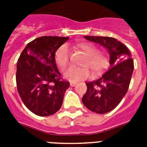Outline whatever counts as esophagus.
I'll return each instance as SVG.
<instances>
[{
  "label": "esophagus",
  "mask_w": 147,
  "mask_h": 147,
  "mask_svg": "<svg viewBox=\"0 0 147 147\" xmlns=\"http://www.w3.org/2000/svg\"><path fill=\"white\" fill-rule=\"evenodd\" d=\"M76 85V83L74 82H70V85H71V86H75Z\"/></svg>",
  "instance_id": "34e87169"
}]
</instances>
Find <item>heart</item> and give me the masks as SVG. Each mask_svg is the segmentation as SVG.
I'll list each match as a JSON object with an SVG mask.
<instances>
[{
	"label": "heart",
	"mask_w": 147,
	"mask_h": 147,
	"mask_svg": "<svg viewBox=\"0 0 147 147\" xmlns=\"http://www.w3.org/2000/svg\"><path fill=\"white\" fill-rule=\"evenodd\" d=\"M79 48L87 55L82 65L84 66H70L65 70L64 76L71 82H78L89 78L93 71L94 74L100 73L109 65V58L105 53L99 52L98 47L92 43L85 42L79 45ZM55 61L62 69L66 67L70 61V52L66 45H62L55 51Z\"/></svg>",
	"instance_id": "heart-1"
}]
</instances>
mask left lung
Returning <instances> with one entry per match:
<instances>
[{
    "label": "left lung",
    "instance_id": "1",
    "mask_svg": "<svg viewBox=\"0 0 147 147\" xmlns=\"http://www.w3.org/2000/svg\"><path fill=\"white\" fill-rule=\"evenodd\" d=\"M85 39L106 47L110 53L111 66L102 76L86 83L87 92L82 102L97 114H106L119 105L127 92L134 71V60L129 49L116 39L85 36Z\"/></svg>",
    "mask_w": 147,
    "mask_h": 147
}]
</instances>
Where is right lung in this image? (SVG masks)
<instances>
[{
    "label": "right lung",
    "mask_w": 147,
    "mask_h": 147,
    "mask_svg": "<svg viewBox=\"0 0 147 147\" xmlns=\"http://www.w3.org/2000/svg\"><path fill=\"white\" fill-rule=\"evenodd\" d=\"M69 38H36L26 45L18 59L17 91L25 106L38 116L56 113L69 87V82L61 77L54 58L55 51Z\"/></svg>",
    "instance_id": "obj_1"
}]
</instances>
